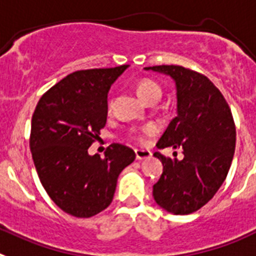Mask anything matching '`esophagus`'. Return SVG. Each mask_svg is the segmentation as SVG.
Segmentation results:
<instances>
[{"label":"esophagus","instance_id":"1","mask_svg":"<svg viewBox=\"0 0 256 256\" xmlns=\"http://www.w3.org/2000/svg\"><path fill=\"white\" fill-rule=\"evenodd\" d=\"M135 154H136V160H144L150 158L152 156V152L148 150H135Z\"/></svg>","mask_w":256,"mask_h":256}]
</instances>
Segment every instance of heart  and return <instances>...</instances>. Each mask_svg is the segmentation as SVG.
<instances>
[{"label": "heart", "mask_w": 256, "mask_h": 256, "mask_svg": "<svg viewBox=\"0 0 256 256\" xmlns=\"http://www.w3.org/2000/svg\"><path fill=\"white\" fill-rule=\"evenodd\" d=\"M136 91H138V95H139L144 102H146L150 98L154 96V95H158L160 98H161L162 95L161 86H160L157 82L152 81V80L150 78H143L138 82ZM110 106H112V102L108 103V110H110ZM154 132H156V126L146 125L142 128H139L138 131H135L134 138L136 139V140L143 142L146 136H150V135H153Z\"/></svg>", "instance_id": "heart-1"}]
</instances>
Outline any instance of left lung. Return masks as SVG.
Listing matches in <instances>:
<instances>
[{
    "instance_id": "8db88e82",
    "label": "left lung",
    "mask_w": 256,
    "mask_h": 256,
    "mask_svg": "<svg viewBox=\"0 0 256 256\" xmlns=\"http://www.w3.org/2000/svg\"><path fill=\"white\" fill-rule=\"evenodd\" d=\"M171 76L176 84L178 116L157 143L182 148L183 160L154 152L164 165L153 186L154 201L176 215L206 205L226 180L236 148V126L220 90L204 76L182 66H146Z\"/></svg>"
}]
</instances>
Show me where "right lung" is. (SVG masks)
I'll return each mask as SVG.
<instances>
[{"label": "right lung", "mask_w": 256, "mask_h": 256, "mask_svg": "<svg viewBox=\"0 0 256 256\" xmlns=\"http://www.w3.org/2000/svg\"><path fill=\"white\" fill-rule=\"evenodd\" d=\"M128 66L76 70L48 88L32 116L30 146L41 184L64 212L91 218L106 210L117 178L135 160L128 146L112 143L106 156L88 150L106 126V95Z\"/></svg>", "instance_id": "add662e5"}]
</instances>
